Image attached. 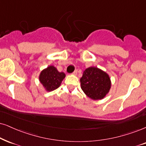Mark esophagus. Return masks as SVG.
<instances>
[{
  "label": "esophagus",
  "instance_id": "1",
  "mask_svg": "<svg viewBox=\"0 0 146 146\" xmlns=\"http://www.w3.org/2000/svg\"><path fill=\"white\" fill-rule=\"evenodd\" d=\"M77 73H78V70H75L72 74H74V75H76Z\"/></svg>",
  "mask_w": 146,
  "mask_h": 146
}]
</instances>
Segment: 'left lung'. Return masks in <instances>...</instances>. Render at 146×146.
Returning a JSON list of instances; mask_svg holds the SVG:
<instances>
[{
    "label": "left lung",
    "mask_w": 146,
    "mask_h": 146,
    "mask_svg": "<svg viewBox=\"0 0 146 146\" xmlns=\"http://www.w3.org/2000/svg\"><path fill=\"white\" fill-rule=\"evenodd\" d=\"M81 89L92 100H102L109 92L110 78L105 72L95 67L88 68L80 78Z\"/></svg>",
    "instance_id": "left-lung-1"
}]
</instances>
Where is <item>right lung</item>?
<instances>
[{
  "instance_id": "obj_1",
  "label": "right lung",
  "mask_w": 146,
  "mask_h": 146,
  "mask_svg": "<svg viewBox=\"0 0 146 146\" xmlns=\"http://www.w3.org/2000/svg\"><path fill=\"white\" fill-rule=\"evenodd\" d=\"M65 76L64 72H59L56 68L50 66L41 72L39 80L46 91H51L60 86Z\"/></svg>"
}]
</instances>
